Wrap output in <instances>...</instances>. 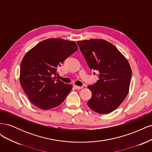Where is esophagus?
Instances as JSON below:
<instances>
[{
    "label": "esophagus",
    "mask_w": 152,
    "mask_h": 152,
    "mask_svg": "<svg viewBox=\"0 0 152 152\" xmlns=\"http://www.w3.org/2000/svg\"><path fill=\"white\" fill-rule=\"evenodd\" d=\"M74 87H75V88L76 89H77V90H79V89H82V86H74Z\"/></svg>",
    "instance_id": "1"
}]
</instances>
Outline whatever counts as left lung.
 <instances>
[{"mask_svg":"<svg viewBox=\"0 0 152 152\" xmlns=\"http://www.w3.org/2000/svg\"><path fill=\"white\" fill-rule=\"evenodd\" d=\"M77 43L89 68L99 72V80L88 86L92 96L87 106L100 114L113 112L128 94L132 77L129 64L107 40L91 39Z\"/></svg>","mask_w":152,"mask_h":152,"instance_id":"1","label":"left lung"}]
</instances>
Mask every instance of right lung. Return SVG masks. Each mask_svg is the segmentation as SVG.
I'll return each mask as SVG.
<instances>
[{
  "label": "right lung",
  "instance_id": "right-lung-1",
  "mask_svg": "<svg viewBox=\"0 0 152 152\" xmlns=\"http://www.w3.org/2000/svg\"><path fill=\"white\" fill-rule=\"evenodd\" d=\"M77 49L75 42L49 39L25 54L21 63L20 80L25 93L37 107L51 109L65 99L72 86L56 79L57 68Z\"/></svg>",
  "mask_w": 152,
  "mask_h": 152
}]
</instances>
